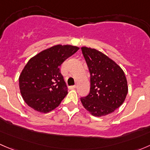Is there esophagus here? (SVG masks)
Listing matches in <instances>:
<instances>
[{"mask_svg":"<svg viewBox=\"0 0 150 150\" xmlns=\"http://www.w3.org/2000/svg\"><path fill=\"white\" fill-rule=\"evenodd\" d=\"M77 87V86H75H75H69V89H74V88H76Z\"/></svg>","mask_w":150,"mask_h":150,"instance_id":"34e87169","label":"esophagus"}]
</instances>
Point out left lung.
I'll list each match as a JSON object with an SVG mask.
<instances>
[{
    "mask_svg": "<svg viewBox=\"0 0 150 150\" xmlns=\"http://www.w3.org/2000/svg\"><path fill=\"white\" fill-rule=\"evenodd\" d=\"M90 72L88 95L81 97L83 106L92 115H107L122 105L128 93L123 70L113 60L94 48L82 47Z\"/></svg>",
    "mask_w": 150,
    "mask_h": 150,
    "instance_id": "left-lung-1",
    "label": "left lung"
}]
</instances>
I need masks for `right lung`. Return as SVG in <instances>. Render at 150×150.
Here are the masks:
<instances>
[{"instance_id":"add662e5","label":"right lung","mask_w":150,"mask_h":150,"mask_svg":"<svg viewBox=\"0 0 150 150\" xmlns=\"http://www.w3.org/2000/svg\"><path fill=\"white\" fill-rule=\"evenodd\" d=\"M78 49L70 45H57L29 60L19 78L21 94L29 107L47 113L59 105L68 93L60 67Z\"/></svg>"}]
</instances>
